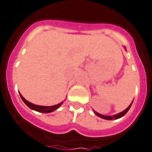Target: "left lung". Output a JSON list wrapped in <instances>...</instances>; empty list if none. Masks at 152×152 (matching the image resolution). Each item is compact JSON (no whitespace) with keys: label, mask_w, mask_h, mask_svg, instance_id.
I'll list each match as a JSON object with an SVG mask.
<instances>
[{"label":"left lung","mask_w":152,"mask_h":152,"mask_svg":"<svg viewBox=\"0 0 152 152\" xmlns=\"http://www.w3.org/2000/svg\"><path fill=\"white\" fill-rule=\"evenodd\" d=\"M124 49L126 50V48H125V47H124ZM133 101H134V100H133ZM133 101H132V102H131V103L130 104V106H129L128 107L126 108V110H124V111H123V112H120V113H117V114L113 115V116H105V115H102V114L99 113H97V112H96V111H95V110H93L94 113L96 114V116H99V117H101V118H102V119H105V120H117V119H120V118H121V117H123V116H124V115H125V114L126 113L128 112V110H130V106H131V105H132Z\"/></svg>","instance_id":"obj_1"}]
</instances>
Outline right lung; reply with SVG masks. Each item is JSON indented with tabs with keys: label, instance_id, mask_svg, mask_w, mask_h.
Wrapping results in <instances>:
<instances>
[{
	"label": "right lung",
	"instance_id": "add662e5",
	"mask_svg": "<svg viewBox=\"0 0 152 152\" xmlns=\"http://www.w3.org/2000/svg\"><path fill=\"white\" fill-rule=\"evenodd\" d=\"M20 97L22 99V101L25 102L26 106L29 107L31 110H35V111H37V112L39 113H52L55 110H56L58 109L60 106L63 104V102H61V103L56 104V105H54V106H38V105H35L33 103H31L30 102L27 101V100L23 97V96L21 95V93H19Z\"/></svg>",
	"mask_w": 152,
	"mask_h": 152
}]
</instances>
